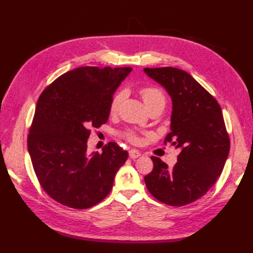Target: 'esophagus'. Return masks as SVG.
I'll use <instances>...</instances> for the list:
<instances>
[{"mask_svg":"<svg viewBox=\"0 0 253 253\" xmlns=\"http://www.w3.org/2000/svg\"><path fill=\"white\" fill-rule=\"evenodd\" d=\"M140 155H141V153L139 152L138 150H136V149H131L130 151H129V158L132 159V160L139 158V157H140Z\"/></svg>","mask_w":253,"mask_h":253,"instance_id":"obj_1","label":"esophagus"}]
</instances>
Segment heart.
<instances>
[{
    "label": "heart",
    "instance_id": "heart-1",
    "mask_svg": "<svg viewBox=\"0 0 253 253\" xmlns=\"http://www.w3.org/2000/svg\"><path fill=\"white\" fill-rule=\"evenodd\" d=\"M140 94L143 99L144 104L147 105L148 109H151L153 106H165L166 102V96L162 90L158 87H154V85H147V87H142L140 89ZM125 99V91H120L117 92L111 101L110 110L112 113H115L118 107H120L123 100ZM126 137L129 141L131 142H138L139 138L133 132H127Z\"/></svg>",
    "mask_w": 253,
    "mask_h": 253
}]
</instances>
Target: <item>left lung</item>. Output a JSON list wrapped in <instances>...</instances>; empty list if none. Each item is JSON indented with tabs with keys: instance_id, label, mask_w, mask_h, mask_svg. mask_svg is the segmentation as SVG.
<instances>
[{
	"instance_id": "8db88e82",
	"label": "left lung",
	"mask_w": 253,
	"mask_h": 253,
	"mask_svg": "<svg viewBox=\"0 0 253 253\" xmlns=\"http://www.w3.org/2000/svg\"><path fill=\"white\" fill-rule=\"evenodd\" d=\"M168 91L173 102L168 142L180 150L173 169L152 157L144 176L149 192L160 202L184 207L203 197L222 174L229 153V136L222 109L191 75L175 67L144 68Z\"/></svg>"
}]
</instances>
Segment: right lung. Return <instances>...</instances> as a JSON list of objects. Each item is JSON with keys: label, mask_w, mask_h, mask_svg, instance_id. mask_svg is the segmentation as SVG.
I'll list each match as a JSON object with an SVG mask.
<instances>
[{"label": "right lung", "mask_w": 253, "mask_h": 253, "mask_svg": "<svg viewBox=\"0 0 253 253\" xmlns=\"http://www.w3.org/2000/svg\"><path fill=\"white\" fill-rule=\"evenodd\" d=\"M131 67L75 68L43 90L27 139L41 187L53 200L89 209L109 195L128 152L109 142L102 153L87 154L91 128L109 120L115 90Z\"/></svg>", "instance_id": "1"}]
</instances>
